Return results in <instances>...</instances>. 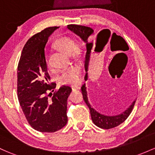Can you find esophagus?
Segmentation results:
<instances>
[{"label":"esophagus","mask_w":155,"mask_h":155,"mask_svg":"<svg viewBox=\"0 0 155 155\" xmlns=\"http://www.w3.org/2000/svg\"><path fill=\"white\" fill-rule=\"evenodd\" d=\"M72 89H73V91L79 90V89H80V87H79V86H77V85H75V86H73Z\"/></svg>","instance_id":"1"}]
</instances>
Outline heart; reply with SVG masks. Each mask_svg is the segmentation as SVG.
I'll return each mask as SVG.
<instances>
[{"mask_svg":"<svg viewBox=\"0 0 155 155\" xmlns=\"http://www.w3.org/2000/svg\"><path fill=\"white\" fill-rule=\"evenodd\" d=\"M55 48L59 51L64 52L71 56L76 58L78 56L77 47L76 46V42L72 38L70 37H62L56 41L54 44ZM46 65L48 68H50L48 61L46 59ZM82 79L81 70L79 67L72 66L68 69L64 70L58 76V82L62 84H78Z\"/></svg>","mask_w":155,"mask_h":155,"instance_id":"b5f03b06","label":"heart"}]
</instances>
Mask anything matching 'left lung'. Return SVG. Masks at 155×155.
I'll return each instance as SVG.
<instances>
[{
	"mask_svg": "<svg viewBox=\"0 0 155 155\" xmlns=\"http://www.w3.org/2000/svg\"><path fill=\"white\" fill-rule=\"evenodd\" d=\"M68 28L71 31L74 32V33H76V35H79V36L86 43L87 52H86L85 61H84V68H85V71L86 72H87V70H88V65L89 62H90L91 53H92V52L97 53V52L100 51V50L99 49V46H100V45H106L107 41H108L109 38H110V31L107 30V29L101 30L100 32L97 34L96 42L95 44H94L93 41H88L89 37H90V35L94 32V30L91 28H90V27H84V26L81 25H76V24H70V25L68 26ZM117 36H118V35H117ZM123 41H125V43H126V41H125L124 39H123ZM128 49H129L128 48V46L127 50H128ZM87 73H86L85 76H84V80H87ZM81 89H82L83 99H84V102H85V103L87 104L89 109H90L91 116L93 122H94V123L97 125V126H98L101 128H103V129H110V128H114V127L118 126V125L121 124V123H123V122L128 118V116L130 115V114L131 113V111H132L133 110V107L134 106L135 101H134L133 103L131 105V106L128 107L126 110H125L123 113H122L121 114L117 115V116H105V115H102L101 114L98 113L97 111H96V110H94L93 107H91V105L89 104L88 99H87V91H86L85 84H83L82 87H81Z\"/></svg>",
	"mask_w": 155,
	"mask_h": 155,
	"instance_id": "1",
	"label": "left lung"
}]
</instances>
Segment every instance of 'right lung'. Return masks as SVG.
<instances>
[{
	"mask_svg": "<svg viewBox=\"0 0 155 155\" xmlns=\"http://www.w3.org/2000/svg\"><path fill=\"white\" fill-rule=\"evenodd\" d=\"M57 28L48 27L32 35L24 45L18 65L19 104L30 126L40 132H56L68 123L67 101L71 87L62 85L48 94L54 91L56 84L49 83L45 48Z\"/></svg>",
	"mask_w": 155,
	"mask_h": 155,
	"instance_id": "1",
	"label": "right lung"
}]
</instances>
